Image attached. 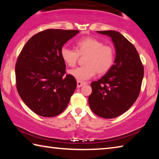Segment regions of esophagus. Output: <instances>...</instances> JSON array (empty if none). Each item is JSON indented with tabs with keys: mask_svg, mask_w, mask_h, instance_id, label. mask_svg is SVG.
Wrapping results in <instances>:
<instances>
[{
	"mask_svg": "<svg viewBox=\"0 0 159 159\" xmlns=\"http://www.w3.org/2000/svg\"><path fill=\"white\" fill-rule=\"evenodd\" d=\"M85 84H86V83L82 82V81H79V80H77V88L82 87V86L84 85Z\"/></svg>",
	"mask_w": 159,
	"mask_h": 159,
	"instance_id": "34e87169",
	"label": "esophagus"
}]
</instances>
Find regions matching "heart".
Returning <instances> with one entry per match:
<instances>
[{
	"mask_svg": "<svg viewBox=\"0 0 159 159\" xmlns=\"http://www.w3.org/2000/svg\"><path fill=\"white\" fill-rule=\"evenodd\" d=\"M87 55L85 58V66L69 71V75L79 81H85L93 78L97 72L99 75L108 72L114 64V50L109 45L93 37H86L76 43V51L67 46L60 50L61 60L69 66L76 65L79 56Z\"/></svg>",
	"mask_w": 159,
	"mask_h": 159,
	"instance_id": "b5f03b06",
	"label": "heart"
}]
</instances>
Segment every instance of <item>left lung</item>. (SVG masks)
Returning a JSON list of instances; mask_svg holds the SVG:
<instances>
[{
  "mask_svg": "<svg viewBox=\"0 0 159 159\" xmlns=\"http://www.w3.org/2000/svg\"><path fill=\"white\" fill-rule=\"evenodd\" d=\"M111 38L116 50L114 64L98 81L91 83L88 103L93 113L104 118L123 114L138 99L144 76L138 52L119 32L98 31Z\"/></svg>",
  "mask_w": 159,
  "mask_h": 159,
  "instance_id": "left-lung-1",
  "label": "left lung"
}]
</instances>
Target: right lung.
I'll use <instances>...</instances> for the list:
<instances>
[{
	"label": "right lung",
	"mask_w": 159,
	"mask_h": 159,
	"mask_svg": "<svg viewBox=\"0 0 159 159\" xmlns=\"http://www.w3.org/2000/svg\"><path fill=\"white\" fill-rule=\"evenodd\" d=\"M79 30L47 29L32 36L23 47L15 65L16 85L29 109L44 117L61 114L76 88L66 74L60 50Z\"/></svg>",
	"instance_id": "obj_1"
}]
</instances>
